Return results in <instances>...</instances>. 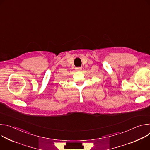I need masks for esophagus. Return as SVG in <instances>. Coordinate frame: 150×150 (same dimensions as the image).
I'll use <instances>...</instances> for the list:
<instances>
[{"label": "esophagus", "instance_id": "esophagus-1", "mask_svg": "<svg viewBox=\"0 0 150 150\" xmlns=\"http://www.w3.org/2000/svg\"><path fill=\"white\" fill-rule=\"evenodd\" d=\"M76 71H78V72H79V71H82V68H80V67H78V68H75Z\"/></svg>", "mask_w": 150, "mask_h": 150}]
</instances>
